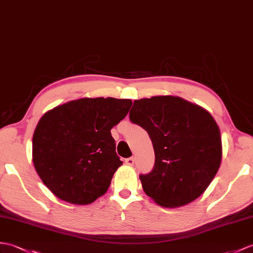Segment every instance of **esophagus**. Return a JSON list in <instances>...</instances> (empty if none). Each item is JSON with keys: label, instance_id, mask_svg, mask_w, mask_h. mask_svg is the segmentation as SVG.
I'll use <instances>...</instances> for the list:
<instances>
[{"label": "esophagus", "instance_id": "1", "mask_svg": "<svg viewBox=\"0 0 253 253\" xmlns=\"http://www.w3.org/2000/svg\"><path fill=\"white\" fill-rule=\"evenodd\" d=\"M125 163L127 164V165H129V166H132L133 164H134L133 157H128V158H126V160H125Z\"/></svg>", "mask_w": 253, "mask_h": 253}]
</instances>
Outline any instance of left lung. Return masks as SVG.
Returning <instances> with one entry per match:
<instances>
[{
    "label": "left lung",
    "instance_id": "left-lung-1",
    "mask_svg": "<svg viewBox=\"0 0 253 253\" xmlns=\"http://www.w3.org/2000/svg\"><path fill=\"white\" fill-rule=\"evenodd\" d=\"M129 119L153 143L154 168L140 174L146 195L166 208L201 196L222 160L221 132L212 115L180 97L155 96L134 100Z\"/></svg>",
    "mask_w": 253,
    "mask_h": 253
}]
</instances>
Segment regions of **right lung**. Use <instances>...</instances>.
Listing matches in <instances>:
<instances>
[{
    "label": "right lung",
    "instance_id": "right-lung-1",
    "mask_svg": "<svg viewBox=\"0 0 253 253\" xmlns=\"http://www.w3.org/2000/svg\"><path fill=\"white\" fill-rule=\"evenodd\" d=\"M131 104L129 99L82 98L41 117L33 133L32 161L54 195L70 204L88 205L108 191L123 164L111 129Z\"/></svg>",
    "mask_w": 253,
    "mask_h": 253
}]
</instances>
